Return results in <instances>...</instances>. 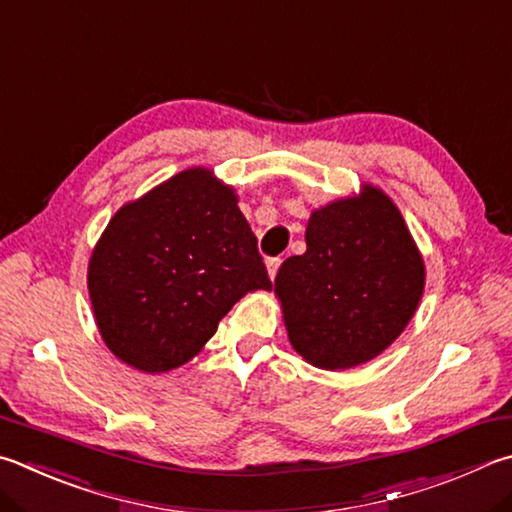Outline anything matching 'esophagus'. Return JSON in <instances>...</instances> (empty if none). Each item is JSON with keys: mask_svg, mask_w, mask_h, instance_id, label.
<instances>
[{"mask_svg": "<svg viewBox=\"0 0 512 512\" xmlns=\"http://www.w3.org/2000/svg\"><path fill=\"white\" fill-rule=\"evenodd\" d=\"M280 266H282V257H271L266 262V268H268V275H271V280L277 275V271H280Z\"/></svg>", "mask_w": 512, "mask_h": 512, "instance_id": "1", "label": "esophagus"}]
</instances>
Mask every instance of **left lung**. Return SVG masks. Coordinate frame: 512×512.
<instances>
[{"label": "left lung", "instance_id": "left-lung-1", "mask_svg": "<svg viewBox=\"0 0 512 512\" xmlns=\"http://www.w3.org/2000/svg\"><path fill=\"white\" fill-rule=\"evenodd\" d=\"M423 259L401 212L383 192L315 210L306 253L275 277L288 340L315 367L349 369L376 358L412 320Z\"/></svg>", "mask_w": 512, "mask_h": 512}]
</instances>
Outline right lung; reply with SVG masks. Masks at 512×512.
<instances>
[{"instance_id":"right-lung-1","label":"right lung","mask_w":512,"mask_h":512,"mask_svg":"<svg viewBox=\"0 0 512 512\" xmlns=\"http://www.w3.org/2000/svg\"><path fill=\"white\" fill-rule=\"evenodd\" d=\"M271 286L235 192L199 167L120 208L89 262L102 338L150 374L197 356L241 295Z\"/></svg>"}]
</instances>
